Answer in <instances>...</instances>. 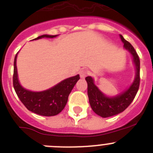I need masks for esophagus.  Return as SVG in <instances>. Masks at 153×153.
<instances>
[{
    "label": "esophagus",
    "mask_w": 153,
    "mask_h": 153,
    "mask_svg": "<svg viewBox=\"0 0 153 153\" xmlns=\"http://www.w3.org/2000/svg\"><path fill=\"white\" fill-rule=\"evenodd\" d=\"M79 76H80L81 78H85L86 76V75H87V70H81L80 71H79Z\"/></svg>",
    "instance_id": "34e87169"
}]
</instances>
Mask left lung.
Returning a JSON list of instances; mask_svg holds the SVG:
<instances>
[{"label": "left lung", "mask_w": 153, "mask_h": 153, "mask_svg": "<svg viewBox=\"0 0 153 153\" xmlns=\"http://www.w3.org/2000/svg\"><path fill=\"white\" fill-rule=\"evenodd\" d=\"M120 36L121 40L124 44V48L132 54L133 57V62L136 66V77L129 89H127L123 93H121L116 97H108L104 95L94 84V80L91 76L86 77V80L87 82V93H88L90 106L94 113L103 118L113 117L123 112L134 100L140 87V58L136 51H135L134 47L131 45L130 43L126 40L122 35Z\"/></svg>", "instance_id": "8db88e82"}]
</instances>
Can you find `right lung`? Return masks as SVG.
<instances>
[{
	"mask_svg": "<svg viewBox=\"0 0 153 153\" xmlns=\"http://www.w3.org/2000/svg\"><path fill=\"white\" fill-rule=\"evenodd\" d=\"M57 35L44 34L38 36L33 40L44 38H53ZM17 56L14 57L13 62V88L20 100L22 102L27 109L36 114L52 117L56 116L64 109L70 92L79 79V75L67 78L60 83L53 86L49 90L41 92H33L24 89L18 80L17 70Z\"/></svg>",
	"mask_w": 153,
	"mask_h": 153,
	"instance_id": "1",
	"label": "right lung"
}]
</instances>
